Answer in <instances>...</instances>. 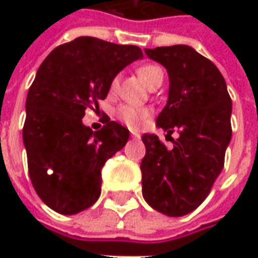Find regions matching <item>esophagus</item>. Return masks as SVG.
Here are the masks:
<instances>
[{
    "label": "esophagus",
    "mask_w": 258,
    "mask_h": 258,
    "mask_svg": "<svg viewBox=\"0 0 258 258\" xmlns=\"http://www.w3.org/2000/svg\"><path fill=\"white\" fill-rule=\"evenodd\" d=\"M132 138H134V139H139V138H141V135L136 134V132H132Z\"/></svg>",
    "instance_id": "esophagus-1"
}]
</instances>
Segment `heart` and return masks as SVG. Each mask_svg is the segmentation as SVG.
<instances>
[{"label":"heart","mask_w":258,"mask_h":258,"mask_svg":"<svg viewBox=\"0 0 258 258\" xmlns=\"http://www.w3.org/2000/svg\"><path fill=\"white\" fill-rule=\"evenodd\" d=\"M161 73H162V70H161L158 66L154 64H146L138 69V75H139V77L142 79V82H144L146 86L151 85L155 77L158 75H161ZM114 87H116V80L112 83V89H114ZM116 114H117V117H119L123 123L127 124L129 127H132V129H139V127H142L145 124V122L148 120L149 112H148L146 109H141V107H135V106H127V104H124V106H120V107L117 109Z\"/></svg>","instance_id":"heart-1"}]
</instances>
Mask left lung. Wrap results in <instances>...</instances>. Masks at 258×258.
I'll list each match as a JSON object with an SVG mask.
<instances>
[{"mask_svg":"<svg viewBox=\"0 0 258 258\" xmlns=\"http://www.w3.org/2000/svg\"><path fill=\"white\" fill-rule=\"evenodd\" d=\"M169 77L168 100L156 124L179 132L172 149L154 134L142 136V194L154 210L182 217L198 208L221 173L231 141L233 103L217 66L192 47L145 48Z\"/></svg>","mask_w":258,"mask_h":258,"instance_id":"obj_1","label":"left lung"}]
</instances>
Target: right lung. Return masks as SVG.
Listing matches in <instances>:
<instances>
[{
    "label": "right lung",
    "instance_id": "1",
    "mask_svg": "<svg viewBox=\"0 0 258 258\" xmlns=\"http://www.w3.org/2000/svg\"><path fill=\"white\" fill-rule=\"evenodd\" d=\"M142 57L136 45L77 37L38 67L27 94L23 141L35 192L55 213L73 215L99 200L102 168L126 145L129 131L107 119L93 132L82 119L86 107L106 99L117 73Z\"/></svg>",
    "mask_w": 258,
    "mask_h": 258
}]
</instances>
